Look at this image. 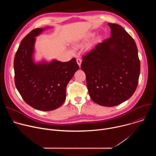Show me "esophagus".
I'll return each mask as SVG.
<instances>
[{
  "label": "esophagus",
  "instance_id": "34e87169",
  "mask_svg": "<svg viewBox=\"0 0 156 156\" xmlns=\"http://www.w3.org/2000/svg\"><path fill=\"white\" fill-rule=\"evenodd\" d=\"M76 62H77V63L78 64V65L80 66H81V62H82L81 59L78 58L76 59Z\"/></svg>",
  "mask_w": 156,
  "mask_h": 156
}]
</instances>
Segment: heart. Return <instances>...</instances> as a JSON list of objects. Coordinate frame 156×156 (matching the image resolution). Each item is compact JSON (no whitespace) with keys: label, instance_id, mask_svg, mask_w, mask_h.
Returning <instances> with one entry per match:
<instances>
[{"label":"heart","instance_id":"1","mask_svg":"<svg viewBox=\"0 0 156 156\" xmlns=\"http://www.w3.org/2000/svg\"><path fill=\"white\" fill-rule=\"evenodd\" d=\"M93 36V34H89V37H90V36Z\"/></svg>","mask_w":156,"mask_h":156}]
</instances>
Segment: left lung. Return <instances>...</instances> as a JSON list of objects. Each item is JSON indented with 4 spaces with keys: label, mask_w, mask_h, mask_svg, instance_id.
<instances>
[{
    "label": "left lung",
    "mask_w": 156,
    "mask_h": 156,
    "mask_svg": "<svg viewBox=\"0 0 156 156\" xmlns=\"http://www.w3.org/2000/svg\"><path fill=\"white\" fill-rule=\"evenodd\" d=\"M110 37L83 57L89 94L96 104L114 107L129 99L136 91L140 73L136 44L119 25L108 23Z\"/></svg>",
    "instance_id": "obj_1"
}]
</instances>
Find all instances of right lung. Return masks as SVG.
<instances>
[{"label":"right lung","instance_id":"obj_1","mask_svg":"<svg viewBox=\"0 0 156 156\" xmlns=\"http://www.w3.org/2000/svg\"><path fill=\"white\" fill-rule=\"evenodd\" d=\"M48 28H36L23 39L13 63L19 93L28 105L42 111L55 110L63 104L66 86L79 69L75 58L65 62L35 60L36 37Z\"/></svg>","mask_w":156,"mask_h":156}]
</instances>
